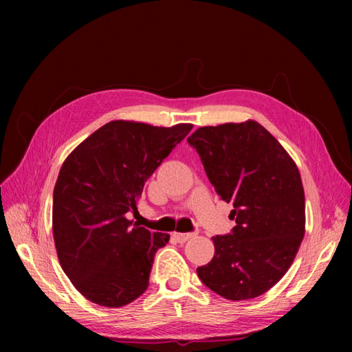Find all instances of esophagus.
<instances>
[{
    "mask_svg": "<svg viewBox=\"0 0 352 352\" xmlns=\"http://www.w3.org/2000/svg\"><path fill=\"white\" fill-rule=\"evenodd\" d=\"M172 236H174V239H175L178 243H184V242H188L189 239H192L195 234H193V233H174Z\"/></svg>",
    "mask_w": 352,
    "mask_h": 352,
    "instance_id": "obj_1",
    "label": "esophagus"
}]
</instances>
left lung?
<instances>
[{"label":"left lung","instance_id":"1","mask_svg":"<svg viewBox=\"0 0 352 352\" xmlns=\"http://www.w3.org/2000/svg\"><path fill=\"white\" fill-rule=\"evenodd\" d=\"M236 227L214 236V256L197 269L208 289L231 301L263 295L289 271L305 233L300 170L256 121L199 126L188 139Z\"/></svg>","mask_w":352,"mask_h":352}]
</instances>
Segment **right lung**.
<instances>
[{
    "label": "right lung",
    "instance_id": "obj_1",
    "mask_svg": "<svg viewBox=\"0 0 352 352\" xmlns=\"http://www.w3.org/2000/svg\"><path fill=\"white\" fill-rule=\"evenodd\" d=\"M192 124L111 121L66 157L52 197V234L63 272L81 295L122 307L148 289L155 252L169 234L133 226L144 186Z\"/></svg>",
    "mask_w": 352,
    "mask_h": 352
}]
</instances>
